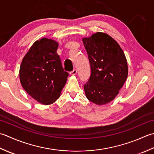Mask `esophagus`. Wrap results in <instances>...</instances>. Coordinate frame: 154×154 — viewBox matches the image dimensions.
Returning <instances> with one entry per match:
<instances>
[{
	"instance_id": "34e87169",
	"label": "esophagus",
	"mask_w": 154,
	"mask_h": 154,
	"mask_svg": "<svg viewBox=\"0 0 154 154\" xmlns=\"http://www.w3.org/2000/svg\"><path fill=\"white\" fill-rule=\"evenodd\" d=\"M76 73H77L76 69H74L72 71L70 72V74H71V75H75V74H76Z\"/></svg>"
}]
</instances>
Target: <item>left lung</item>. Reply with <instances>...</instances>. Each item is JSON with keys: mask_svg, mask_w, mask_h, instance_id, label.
I'll list each match as a JSON object with an SVG mask.
<instances>
[{"mask_svg": "<svg viewBox=\"0 0 154 154\" xmlns=\"http://www.w3.org/2000/svg\"><path fill=\"white\" fill-rule=\"evenodd\" d=\"M91 68L84 88L86 98L97 105L115 98L128 77L127 60L120 45L108 34H94L82 39Z\"/></svg>", "mask_w": 154, "mask_h": 154, "instance_id": "1", "label": "left lung"}]
</instances>
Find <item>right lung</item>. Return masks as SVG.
Masks as SVG:
<instances>
[{
	"mask_svg": "<svg viewBox=\"0 0 154 154\" xmlns=\"http://www.w3.org/2000/svg\"><path fill=\"white\" fill-rule=\"evenodd\" d=\"M58 44L46 38L37 40L25 55L20 67L22 86L40 103H54L60 94L68 73L64 70Z\"/></svg>",
	"mask_w": 154,
	"mask_h": 154,
	"instance_id": "obj_1",
	"label": "right lung"
}]
</instances>
